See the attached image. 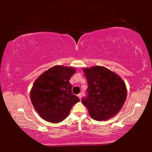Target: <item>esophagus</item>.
Segmentation results:
<instances>
[{"mask_svg": "<svg viewBox=\"0 0 152 152\" xmlns=\"http://www.w3.org/2000/svg\"><path fill=\"white\" fill-rule=\"evenodd\" d=\"M78 97L80 99H82V94H80V93L78 94Z\"/></svg>", "mask_w": 152, "mask_h": 152, "instance_id": "1", "label": "esophagus"}]
</instances>
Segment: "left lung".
I'll list each match as a JSON object with an SVG mask.
<instances>
[{
    "instance_id": "left-lung-1",
    "label": "left lung",
    "mask_w": 152,
    "mask_h": 152,
    "mask_svg": "<svg viewBox=\"0 0 152 152\" xmlns=\"http://www.w3.org/2000/svg\"><path fill=\"white\" fill-rule=\"evenodd\" d=\"M87 95L82 102L92 119L105 121L117 114L127 98L125 82L116 74L101 66L84 68Z\"/></svg>"
}]
</instances>
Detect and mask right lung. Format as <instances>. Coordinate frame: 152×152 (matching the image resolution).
I'll list each match as a JSON object with an SVG mask.
<instances>
[{"instance_id": "right-lung-1", "label": "right lung", "mask_w": 152, "mask_h": 152, "mask_svg": "<svg viewBox=\"0 0 152 152\" xmlns=\"http://www.w3.org/2000/svg\"><path fill=\"white\" fill-rule=\"evenodd\" d=\"M76 70L71 67L56 66L43 72L33 84L31 101L43 119L53 123L68 117L74 104L80 99L72 92L70 79Z\"/></svg>"}]
</instances>
